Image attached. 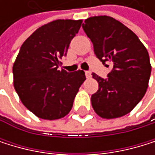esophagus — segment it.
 <instances>
[{
    "instance_id": "34e87169",
    "label": "esophagus",
    "mask_w": 155,
    "mask_h": 155,
    "mask_svg": "<svg viewBox=\"0 0 155 155\" xmlns=\"http://www.w3.org/2000/svg\"><path fill=\"white\" fill-rule=\"evenodd\" d=\"M85 76H86V78H90V77H91V72L90 71H85Z\"/></svg>"
}]
</instances>
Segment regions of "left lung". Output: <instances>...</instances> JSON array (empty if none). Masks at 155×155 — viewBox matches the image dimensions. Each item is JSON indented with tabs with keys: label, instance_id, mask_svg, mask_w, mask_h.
<instances>
[{
	"label": "left lung",
	"instance_id": "1",
	"mask_svg": "<svg viewBox=\"0 0 155 155\" xmlns=\"http://www.w3.org/2000/svg\"><path fill=\"white\" fill-rule=\"evenodd\" d=\"M82 27L97 58L112 66L106 79L92 73L98 83V90L91 97L94 110L105 119L127 114L148 88L152 67L147 49L131 29L110 16L89 17Z\"/></svg>",
	"mask_w": 155,
	"mask_h": 155
}]
</instances>
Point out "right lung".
Returning <instances> with one entry per match:
<instances>
[{
    "instance_id": "obj_1",
    "label": "right lung",
    "mask_w": 155,
    "mask_h": 155,
    "mask_svg": "<svg viewBox=\"0 0 155 155\" xmlns=\"http://www.w3.org/2000/svg\"><path fill=\"white\" fill-rule=\"evenodd\" d=\"M83 20L58 19L40 27L20 47L13 66L14 86L24 106L37 117L56 120L71 111L85 80L84 71L59 70Z\"/></svg>"
}]
</instances>
